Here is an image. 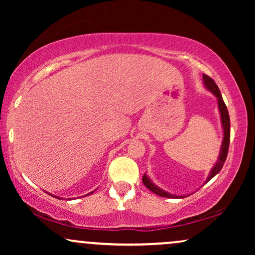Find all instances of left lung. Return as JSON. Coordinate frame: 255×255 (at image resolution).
Masks as SVG:
<instances>
[{
    "mask_svg": "<svg viewBox=\"0 0 255 255\" xmlns=\"http://www.w3.org/2000/svg\"><path fill=\"white\" fill-rule=\"evenodd\" d=\"M203 81H204L205 87H207V89L210 90V92L214 94L216 97H217L218 109H219V113H221V120H222V125H223V131H224V138H223L221 153H219L218 161L216 162V165L214 166V168L211 169L210 174H209L208 179H207V181H205V183H207L208 181H210L212 177L216 175V174H218L219 172H221L222 167L224 166L226 156H228L229 145H230V116H229L228 108H226L224 101H223L222 94H221V92H219V88H218V86L216 85V82L210 78V76H208V75H205V74H203ZM142 183H144L145 187L147 188V189L151 190L152 193L159 195V196H161V197L183 198L182 196H176V195L169 194V193H167V191H165V190L160 189L158 186H155V184L153 183L152 181L148 179L146 174H144V176H142Z\"/></svg>",
    "mask_w": 255,
    "mask_h": 255,
    "instance_id": "left-lung-1",
    "label": "left lung"
}]
</instances>
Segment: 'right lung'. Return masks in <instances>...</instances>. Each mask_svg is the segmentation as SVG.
<instances>
[{"mask_svg": "<svg viewBox=\"0 0 255 255\" xmlns=\"http://www.w3.org/2000/svg\"><path fill=\"white\" fill-rule=\"evenodd\" d=\"M90 194H92V193H90Z\"/></svg>", "mask_w": 255, "mask_h": 255, "instance_id": "add662e5", "label": "right lung"}]
</instances>
